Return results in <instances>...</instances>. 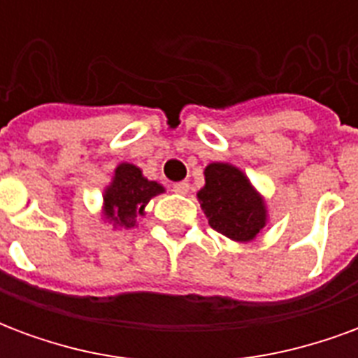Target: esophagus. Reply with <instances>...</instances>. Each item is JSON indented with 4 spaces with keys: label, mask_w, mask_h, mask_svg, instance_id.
I'll return each instance as SVG.
<instances>
[{
    "label": "esophagus",
    "mask_w": 358,
    "mask_h": 358,
    "mask_svg": "<svg viewBox=\"0 0 358 358\" xmlns=\"http://www.w3.org/2000/svg\"><path fill=\"white\" fill-rule=\"evenodd\" d=\"M172 192H174V194L186 195L187 192H189V184H187V182H176V184L172 186Z\"/></svg>",
    "instance_id": "obj_1"
}]
</instances>
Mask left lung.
<instances>
[{
	"label": "left lung",
	"instance_id": "1",
	"mask_svg": "<svg viewBox=\"0 0 358 358\" xmlns=\"http://www.w3.org/2000/svg\"><path fill=\"white\" fill-rule=\"evenodd\" d=\"M205 186L197 192L210 228L238 243H249L268 224V205L245 172L232 163L205 166Z\"/></svg>",
	"mask_w": 358,
	"mask_h": 358
}]
</instances>
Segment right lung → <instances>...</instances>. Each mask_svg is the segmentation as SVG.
Wrapping results in <instances>:
<instances>
[{"label": "right lung", "mask_w": 358, "mask_h": 358, "mask_svg": "<svg viewBox=\"0 0 358 358\" xmlns=\"http://www.w3.org/2000/svg\"><path fill=\"white\" fill-rule=\"evenodd\" d=\"M164 194V186L143 176L140 166L118 163L110 182L103 187L101 220L113 230H128L145 217L148 203Z\"/></svg>", "instance_id": "obj_1"}]
</instances>
